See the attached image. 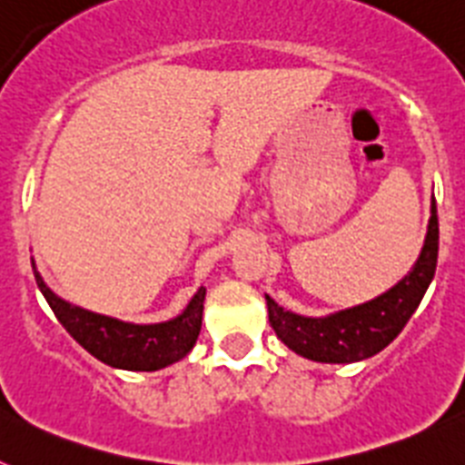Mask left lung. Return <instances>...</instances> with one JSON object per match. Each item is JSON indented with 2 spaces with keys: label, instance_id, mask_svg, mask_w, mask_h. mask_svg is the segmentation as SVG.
Instances as JSON below:
<instances>
[{
  "label": "left lung",
  "instance_id": "left-lung-1",
  "mask_svg": "<svg viewBox=\"0 0 465 465\" xmlns=\"http://www.w3.org/2000/svg\"><path fill=\"white\" fill-rule=\"evenodd\" d=\"M438 240H440V230H438V209L433 200L424 249L408 277H402L393 289L377 295L371 302L322 319L293 314L265 295L270 326L286 347L310 361L354 363V361L371 359L398 338V332L405 328L424 298L438 265Z\"/></svg>",
  "mask_w": 465,
  "mask_h": 465
}]
</instances>
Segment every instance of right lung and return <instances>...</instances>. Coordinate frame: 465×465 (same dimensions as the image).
<instances>
[{"mask_svg": "<svg viewBox=\"0 0 465 465\" xmlns=\"http://www.w3.org/2000/svg\"><path fill=\"white\" fill-rule=\"evenodd\" d=\"M32 268H35V262H32ZM35 279L46 302L51 305L53 314L57 316V322L64 326V331L88 354H93L94 359H100L102 363L111 365V368L143 372L167 368V365L182 361L191 351L197 335H200V328H203L204 293H207L204 289L193 295L186 310L176 319L139 326V323H125L111 319V316L94 314V312L57 298L36 270Z\"/></svg>", "mask_w": 465, "mask_h": 465, "instance_id": "add662e5", "label": "right lung"}]
</instances>
